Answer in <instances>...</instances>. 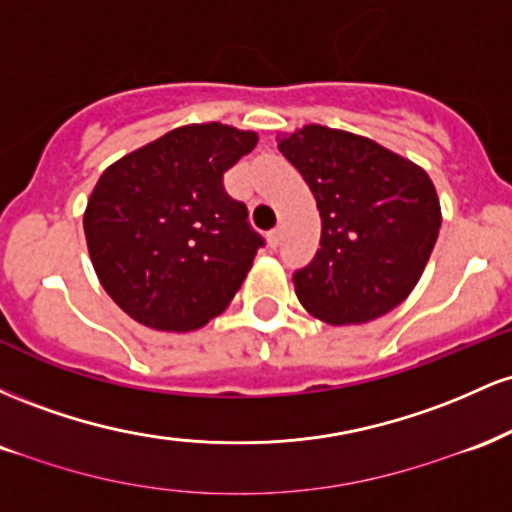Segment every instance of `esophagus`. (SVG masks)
<instances>
[{"label":"esophagus","mask_w":512,"mask_h":512,"mask_svg":"<svg viewBox=\"0 0 512 512\" xmlns=\"http://www.w3.org/2000/svg\"><path fill=\"white\" fill-rule=\"evenodd\" d=\"M281 236H284V233H281V226H276L274 231H269V245H272V248H279Z\"/></svg>","instance_id":"esophagus-1"}]
</instances>
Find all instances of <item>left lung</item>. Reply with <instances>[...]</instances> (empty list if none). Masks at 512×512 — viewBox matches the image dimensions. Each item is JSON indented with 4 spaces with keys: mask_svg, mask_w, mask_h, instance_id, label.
<instances>
[{
    "mask_svg": "<svg viewBox=\"0 0 512 512\" xmlns=\"http://www.w3.org/2000/svg\"><path fill=\"white\" fill-rule=\"evenodd\" d=\"M279 151L315 195L320 250L293 272L298 301L330 325H361L414 291L440 231L424 168L358 134L305 125Z\"/></svg>",
    "mask_w": 512,
    "mask_h": 512,
    "instance_id": "1",
    "label": "left lung"
}]
</instances>
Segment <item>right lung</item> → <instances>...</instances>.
<instances>
[{
	"label": "right lung",
	"instance_id": "right-lung-1",
	"mask_svg": "<svg viewBox=\"0 0 512 512\" xmlns=\"http://www.w3.org/2000/svg\"><path fill=\"white\" fill-rule=\"evenodd\" d=\"M255 132L185 125L105 168L88 197L84 233L108 296L151 330L190 332L226 310L264 238L223 173Z\"/></svg>",
	"mask_w": 512,
	"mask_h": 512
}]
</instances>
